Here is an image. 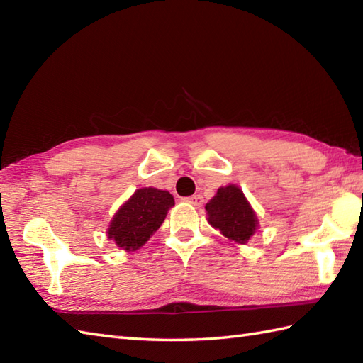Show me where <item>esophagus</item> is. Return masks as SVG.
I'll list each match as a JSON object with an SVG mask.
<instances>
[{
  "label": "esophagus",
  "mask_w": 363,
  "mask_h": 363,
  "mask_svg": "<svg viewBox=\"0 0 363 363\" xmlns=\"http://www.w3.org/2000/svg\"><path fill=\"white\" fill-rule=\"evenodd\" d=\"M184 201L189 203V204H194V206L199 207V206H203L204 199H203V196H201V195H191V196L184 198Z\"/></svg>",
  "instance_id": "34e87169"
}]
</instances>
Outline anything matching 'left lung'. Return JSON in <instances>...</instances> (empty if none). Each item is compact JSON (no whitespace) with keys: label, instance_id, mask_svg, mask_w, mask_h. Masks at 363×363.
<instances>
[{"label":"left lung","instance_id":"1","mask_svg":"<svg viewBox=\"0 0 363 363\" xmlns=\"http://www.w3.org/2000/svg\"><path fill=\"white\" fill-rule=\"evenodd\" d=\"M206 211L211 225L237 243L248 242L257 229L256 213L237 186L218 189Z\"/></svg>","mask_w":363,"mask_h":363}]
</instances>
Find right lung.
<instances>
[{
	"mask_svg": "<svg viewBox=\"0 0 363 363\" xmlns=\"http://www.w3.org/2000/svg\"><path fill=\"white\" fill-rule=\"evenodd\" d=\"M172 206L174 199L168 191L152 187L138 189L115 213L107 234L118 248L134 251L160 228Z\"/></svg>",
	"mask_w": 363,
	"mask_h": 363,
	"instance_id": "obj_1",
	"label": "right lung"
}]
</instances>
